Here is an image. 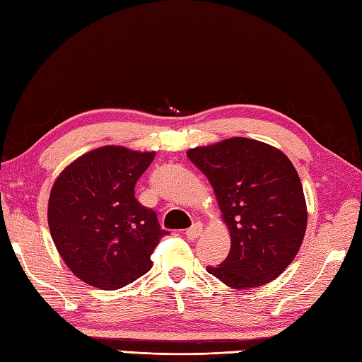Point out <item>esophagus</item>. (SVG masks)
<instances>
[{"label": "esophagus", "instance_id": "obj_1", "mask_svg": "<svg viewBox=\"0 0 362 362\" xmlns=\"http://www.w3.org/2000/svg\"><path fill=\"white\" fill-rule=\"evenodd\" d=\"M202 232H203V224L197 221L186 230V235H187L189 240H197L199 235H202Z\"/></svg>", "mask_w": 362, "mask_h": 362}]
</instances>
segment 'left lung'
I'll return each instance as SVG.
<instances>
[{"mask_svg":"<svg viewBox=\"0 0 362 362\" xmlns=\"http://www.w3.org/2000/svg\"><path fill=\"white\" fill-rule=\"evenodd\" d=\"M211 182L230 251L207 272L234 290L279 277L299 251L307 229V203L293 163L268 144L230 138L187 151Z\"/></svg>","mask_w":362,"mask_h":362,"instance_id":"8db88e82","label":"left lung"}]
</instances>
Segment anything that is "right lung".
<instances>
[{"label": "right lung", "instance_id": "1", "mask_svg": "<svg viewBox=\"0 0 362 362\" xmlns=\"http://www.w3.org/2000/svg\"><path fill=\"white\" fill-rule=\"evenodd\" d=\"M155 151L105 146L77 158L55 180L47 223L60 257L85 284L119 290L151 268L150 255L168 232L134 186Z\"/></svg>", "mask_w": 362, "mask_h": 362}]
</instances>
